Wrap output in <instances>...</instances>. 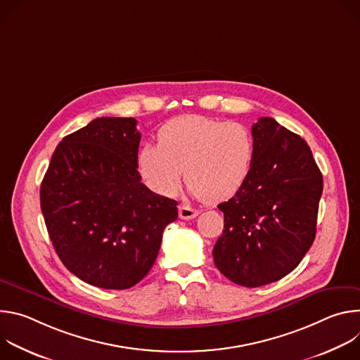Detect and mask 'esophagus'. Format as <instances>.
Returning a JSON list of instances; mask_svg holds the SVG:
<instances>
[{"label":"esophagus","mask_w":360,"mask_h":360,"mask_svg":"<svg viewBox=\"0 0 360 360\" xmlns=\"http://www.w3.org/2000/svg\"><path fill=\"white\" fill-rule=\"evenodd\" d=\"M178 212H179L181 219H193L199 214L196 210L189 207V205H179Z\"/></svg>","instance_id":"esophagus-1"}]
</instances>
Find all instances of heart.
I'll return each instance as SVG.
<instances>
[{
	"mask_svg": "<svg viewBox=\"0 0 360 360\" xmlns=\"http://www.w3.org/2000/svg\"><path fill=\"white\" fill-rule=\"evenodd\" d=\"M255 141L239 122L188 115L169 121L160 143H145L138 169L146 185L161 195H174L184 178L195 196L222 202L238 193L252 172Z\"/></svg>",
	"mask_w": 360,
	"mask_h": 360,
	"instance_id": "heart-1",
	"label": "heart"
}]
</instances>
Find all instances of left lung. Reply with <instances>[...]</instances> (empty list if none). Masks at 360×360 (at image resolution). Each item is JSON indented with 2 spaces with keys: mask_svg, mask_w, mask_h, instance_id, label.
I'll use <instances>...</instances> for the list:
<instances>
[{
  "mask_svg": "<svg viewBox=\"0 0 360 360\" xmlns=\"http://www.w3.org/2000/svg\"><path fill=\"white\" fill-rule=\"evenodd\" d=\"M252 135V172L218 205L225 224L212 255L225 278L258 288L290 274L312 246L323 179L309 145L274 118H259Z\"/></svg>",
  "mask_w": 360,
  "mask_h": 360,
  "instance_id": "1",
  "label": "left lung"
}]
</instances>
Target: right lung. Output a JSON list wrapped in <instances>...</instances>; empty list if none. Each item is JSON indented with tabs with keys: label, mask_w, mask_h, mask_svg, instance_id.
Returning a JSON list of instances; mask_svg holds the SVG:
<instances>
[{
	"label": "right lung",
	"mask_w": 360,
	"mask_h": 360,
	"mask_svg": "<svg viewBox=\"0 0 360 360\" xmlns=\"http://www.w3.org/2000/svg\"><path fill=\"white\" fill-rule=\"evenodd\" d=\"M135 118L102 117L67 135L41 184V211L65 268L102 289H128L155 262L178 202L138 172Z\"/></svg>",
	"instance_id": "obj_1"
}]
</instances>
